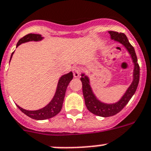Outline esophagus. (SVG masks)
Here are the masks:
<instances>
[{"instance_id":"34e87169","label":"esophagus","mask_w":151,"mask_h":151,"mask_svg":"<svg viewBox=\"0 0 151 151\" xmlns=\"http://www.w3.org/2000/svg\"><path fill=\"white\" fill-rule=\"evenodd\" d=\"M73 77L74 78H78L80 76V69H79V67H73Z\"/></svg>"}]
</instances>
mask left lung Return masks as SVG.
Instances as JSON below:
<instances>
[{
  "instance_id": "left-lung-1",
  "label": "left lung",
  "mask_w": 151,
  "mask_h": 151,
  "mask_svg": "<svg viewBox=\"0 0 151 151\" xmlns=\"http://www.w3.org/2000/svg\"><path fill=\"white\" fill-rule=\"evenodd\" d=\"M109 33L111 35V40L121 43L127 49L133 60L134 69H133V82L131 83L130 86L129 87L126 93L122 95L119 101L112 104L104 103L99 101L93 93L88 77L84 73H81V81L82 82V91H83V95H84L87 109L91 113L101 117H109L119 113L127 105L131 98L135 94L139 81V67L137 63V57L135 50L129 43L127 35L124 33H119L113 31H109Z\"/></svg>"
}]
</instances>
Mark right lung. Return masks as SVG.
Instances as JSON below:
<instances>
[{
    "instance_id": "obj_1",
    "label": "right lung",
    "mask_w": 151,
    "mask_h": 151,
    "mask_svg": "<svg viewBox=\"0 0 151 151\" xmlns=\"http://www.w3.org/2000/svg\"><path fill=\"white\" fill-rule=\"evenodd\" d=\"M42 39H43V37H42L41 35L30 33V34L24 35V37L20 39L16 46L18 47L22 43L27 42L29 41H41ZM13 53H14V52H12L11 59H12ZM72 79H73V73L72 72H70V73L62 76L59 80L54 96H53V98H52L50 103L46 105L45 107L42 108V109H40L39 110H35V111H30V110L24 109L22 108H21L20 106H18V105H17V106L21 111H22L23 113H24L26 116L33 119L43 120L52 118L53 116H56L61 111V109H62V106H63V100H64L66 90H67V88L68 86V84H69L70 81Z\"/></svg>"
}]
</instances>
